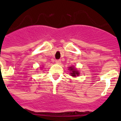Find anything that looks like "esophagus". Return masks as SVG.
Masks as SVG:
<instances>
[{
    "label": "esophagus",
    "instance_id": "34e87169",
    "mask_svg": "<svg viewBox=\"0 0 121 121\" xmlns=\"http://www.w3.org/2000/svg\"><path fill=\"white\" fill-rule=\"evenodd\" d=\"M56 63L57 64H61V60L60 59H57L56 60Z\"/></svg>",
    "mask_w": 121,
    "mask_h": 121
}]
</instances>
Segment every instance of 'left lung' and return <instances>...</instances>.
<instances>
[{
  "label": "left lung",
  "instance_id": "8db88e82",
  "mask_svg": "<svg viewBox=\"0 0 121 121\" xmlns=\"http://www.w3.org/2000/svg\"><path fill=\"white\" fill-rule=\"evenodd\" d=\"M69 69H70V71H71V73H70L71 76H74V77L76 76H79V71H78V70H76L75 68H74L73 67H70Z\"/></svg>",
  "mask_w": 121,
  "mask_h": 121
}]
</instances>
